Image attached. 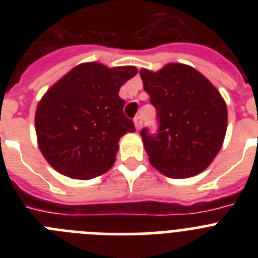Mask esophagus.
Wrapping results in <instances>:
<instances>
[{
    "mask_svg": "<svg viewBox=\"0 0 258 258\" xmlns=\"http://www.w3.org/2000/svg\"><path fill=\"white\" fill-rule=\"evenodd\" d=\"M134 125H136L137 131H140L141 126H142V118H141V116H137V117L134 118Z\"/></svg>",
    "mask_w": 258,
    "mask_h": 258,
    "instance_id": "esophagus-1",
    "label": "esophagus"
}]
</instances>
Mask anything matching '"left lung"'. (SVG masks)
I'll return each instance as SVG.
<instances>
[{
  "label": "left lung",
  "mask_w": 258,
  "mask_h": 258,
  "mask_svg": "<svg viewBox=\"0 0 258 258\" xmlns=\"http://www.w3.org/2000/svg\"><path fill=\"white\" fill-rule=\"evenodd\" d=\"M156 109L157 131H141L150 163L170 178L199 174L220 151L227 108L218 90L195 68L170 63L140 72Z\"/></svg>",
  "instance_id": "1"
}]
</instances>
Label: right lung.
<instances>
[{
  "label": "right lung",
  "instance_id": "1",
  "mask_svg": "<svg viewBox=\"0 0 258 258\" xmlns=\"http://www.w3.org/2000/svg\"><path fill=\"white\" fill-rule=\"evenodd\" d=\"M133 66L84 63L47 90L36 109L40 150L50 165L71 178L90 179L115 163L118 141L134 132L118 90L136 76Z\"/></svg>",
  "mask_w": 258,
  "mask_h": 258
}]
</instances>
